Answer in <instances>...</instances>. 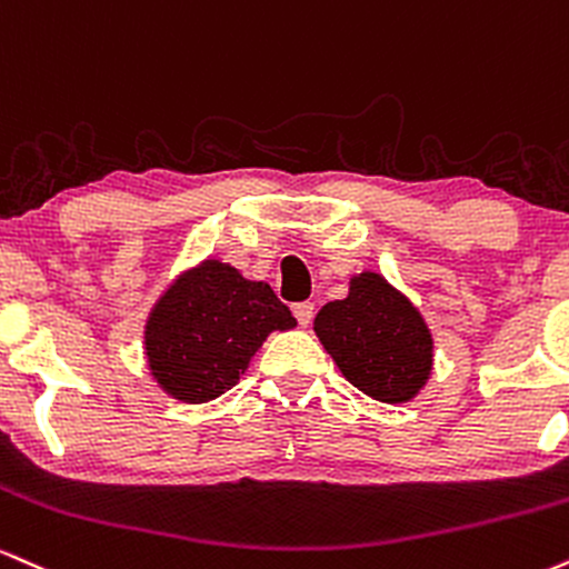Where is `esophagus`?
<instances>
[{
    "instance_id": "esophagus-1",
    "label": "esophagus",
    "mask_w": 569,
    "mask_h": 569,
    "mask_svg": "<svg viewBox=\"0 0 569 569\" xmlns=\"http://www.w3.org/2000/svg\"><path fill=\"white\" fill-rule=\"evenodd\" d=\"M292 313H296L300 327H309L311 319H313V303H309V300H303V303H296V306H292Z\"/></svg>"
}]
</instances>
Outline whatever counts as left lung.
I'll list each match as a JSON object with an SVG mask.
<instances>
[{"label": "left lung", "instance_id": "left-lung-1", "mask_svg": "<svg viewBox=\"0 0 569 569\" xmlns=\"http://www.w3.org/2000/svg\"><path fill=\"white\" fill-rule=\"evenodd\" d=\"M313 332L343 378L378 402H410L431 376L433 338L423 313L378 271L351 277L349 296L319 309Z\"/></svg>", "mask_w": 569, "mask_h": 569}]
</instances>
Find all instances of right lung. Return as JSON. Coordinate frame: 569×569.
Segmentation results:
<instances>
[{
	"instance_id": "right-lung-1",
	"label": "right lung",
	"mask_w": 569,
	"mask_h": 569,
	"mask_svg": "<svg viewBox=\"0 0 569 569\" xmlns=\"http://www.w3.org/2000/svg\"><path fill=\"white\" fill-rule=\"evenodd\" d=\"M296 325L269 284L207 258L153 303L143 330L146 362L167 397L204 405L239 383L273 330Z\"/></svg>"
}]
</instances>
